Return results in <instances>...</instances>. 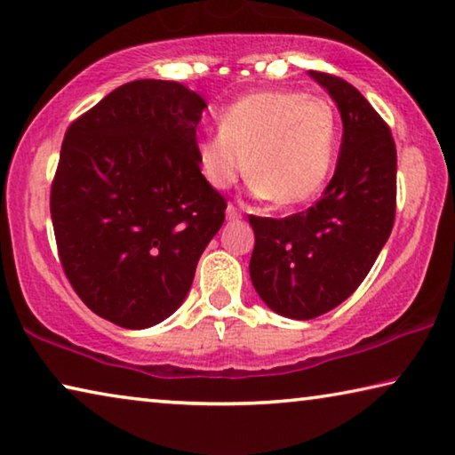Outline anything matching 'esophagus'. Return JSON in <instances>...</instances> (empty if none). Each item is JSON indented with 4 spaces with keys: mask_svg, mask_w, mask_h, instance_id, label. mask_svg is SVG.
<instances>
[{
    "mask_svg": "<svg viewBox=\"0 0 455 455\" xmlns=\"http://www.w3.org/2000/svg\"><path fill=\"white\" fill-rule=\"evenodd\" d=\"M239 219H241L239 208L233 206V204H228L227 206V220H239Z\"/></svg>",
    "mask_w": 455,
    "mask_h": 455,
    "instance_id": "34e87169",
    "label": "esophagus"
}]
</instances>
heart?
I'll return each mask as SVG.
<instances>
[{
	"mask_svg": "<svg viewBox=\"0 0 455 455\" xmlns=\"http://www.w3.org/2000/svg\"><path fill=\"white\" fill-rule=\"evenodd\" d=\"M336 154L334 107L298 91L251 92L220 113V132L196 141L200 170L214 188H228L249 172L257 196L279 208L318 196Z\"/></svg>",
	"mask_w": 455,
	"mask_h": 455,
	"instance_id": "b5f03b06",
	"label": "heart"
}]
</instances>
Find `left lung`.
<instances>
[{"label": "left lung", "mask_w": 455, "mask_h": 455, "mask_svg": "<svg viewBox=\"0 0 455 455\" xmlns=\"http://www.w3.org/2000/svg\"><path fill=\"white\" fill-rule=\"evenodd\" d=\"M309 76L342 117L334 176L306 212L249 219L251 281L273 312L291 320L318 318L356 291L391 235L396 198L391 129L350 83L315 70Z\"/></svg>", "instance_id": "obj_1"}]
</instances>
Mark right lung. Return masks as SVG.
Instances as JSON below:
<instances>
[{"label": "right lung", "mask_w": 455, "mask_h": 455, "mask_svg": "<svg viewBox=\"0 0 455 455\" xmlns=\"http://www.w3.org/2000/svg\"><path fill=\"white\" fill-rule=\"evenodd\" d=\"M204 99L174 81L127 83L68 127L50 192L62 269L86 307L121 328L170 318L225 222L202 176Z\"/></svg>", "instance_id": "obj_1"}]
</instances>
